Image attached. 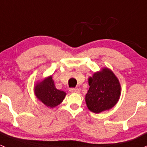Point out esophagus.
<instances>
[{
    "instance_id": "34e87169",
    "label": "esophagus",
    "mask_w": 147,
    "mask_h": 147,
    "mask_svg": "<svg viewBox=\"0 0 147 147\" xmlns=\"http://www.w3.org/2000/svg\"><path fill=\"white\" fill-rule=\"evenodd\" d=\"M69 90L71 92H74V93H78V92H80V88H71Z\"/></svg>"
}]
</instances>
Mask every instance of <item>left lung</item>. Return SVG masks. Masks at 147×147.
Here are the masks:
<instances>
[{"mask_svg": "<svg viewBox=\"0 0 147 147\" xmlns=\"http://www.w3.org/2000/svg\"><path fill=\"white\" fill-rule=\"evenodd\" d=\"M90 88L86 95L87 107L91 112L100 113L112 108L118 101L121 87L118 79L108 69L93 74L88 79Z\"/></svg>", "mask_w": 147, "mask_h": 147, "instance_id": "8db88e82", "label": "left lung"}]
</instances>
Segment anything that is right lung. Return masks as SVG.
Masks as SVG:
<instances>
[{"label": "right lung", "mask_w": 147, "mask_h": 147, "mask_svg": "<svg viewBox=\"0 0 147 147\" xmlns=\"http://www.w3.org/2000/svg\"><path fill=\"white\" fill-rule=\"evenodd\" d=\"M34 93L47 107H54L61 103L64 99L66 93L56 88L52 77L45 78L42 82L36 86Z\"/></svg>", "instance_id": "add662e5"}]
</instances>
